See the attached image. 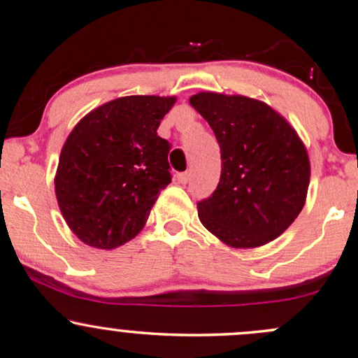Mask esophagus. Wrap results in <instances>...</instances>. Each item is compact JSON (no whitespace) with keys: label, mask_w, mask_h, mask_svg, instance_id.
I'll list each match as a JSON object with an SVG mask.
<instances>
[{"label":"esophagus","mask_w":358,"mask_h":358,"mask_svg":"<svg viewBox=\"0 0 358 358\" xmlns=\"http://www.w3.org/2000/svg\"><path fill=\"white\" fill-rule=\"evenodd\" d=\"M177 180H178V183L186 185V183H188V181H189V173H188V172L178 173V175H177Z\"/></svg>","instance_id":"34e87169"}]
</instances>
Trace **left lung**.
Masks as SVG:
<instances>
[{
  "mask_svg": "<svg viewBox=\"0 0 358 358\" xmlns=\"http://www.w3.org/2000/svg\"><path fill=\"white\" fill-rule=\"evenodd\" d=\"M189 103L213 128L222 160L217 188L198 201L199 220L235 248L278 238L303 209L310 185L308 154L295 129L243 95L201 92Z\"/></svg>",
  "mask_w": 358,
  "mask_h": 358,
  "instance_id": "obj_1",
  "label": "left lung"
}]
</instances>
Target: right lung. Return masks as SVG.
<instances>
[{
  "mask_svg": "<svg viewBox=\"0 0 358 358\" xmlns=\"http://www.w3.org/2000/svg\"><path fill=\"white\" fill-rule=\"evenodd\" d=\"M175 97L129 95L95 108L68 136L55 191L79 240L112 250L143 230L159 193L172 181V144L157 128Z\"/></svg>",
  "mask_w": 358,
  "mask_h": 358,
  "instance_id": "obj_1",
  "label": "right lung"
}]
</instances>
